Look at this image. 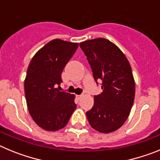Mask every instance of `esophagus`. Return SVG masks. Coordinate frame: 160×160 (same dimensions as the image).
<instances>
[{
	"mask_svg": "<svg viewBox=\"0 0 160 160\" xmlns=\"http://www.w3.org/2000/svg\"><path fill=\"white\" fill-rule=\"evenodd\" d=\"M76 97H77L78 99H80V98H81V97H82V95H77V96H76Z\"/></svg>",
	"mask_w": 160,
	"mask_h": 160,
	"instance_id": "esophagus-1",
	"label": "esophagus"
}]
</instances>
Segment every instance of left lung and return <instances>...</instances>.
<instances>
[{
  "label": "left lung",
  "instance_id": "1",
  "mask_svg": "<svg viewBox=\"0 0 160 160\" xmlns=\"http://www.w3.org/2000/svg\"><path fill=\"white\" fill-rule=\"evenodd\" d=\"M94 80L101 82L102 92L94 96V105L86 113L90 126L108 134L120 128L134 103L135 84L131 67L122 51L105 38L80 42Z\"/></svg>",
  "mask_w": 160,
  "mask_h": 160
}]
</instances>
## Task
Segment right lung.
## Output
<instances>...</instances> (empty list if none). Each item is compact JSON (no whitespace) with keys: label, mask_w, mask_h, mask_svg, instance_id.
Listing matches in <instances>:
<instances>
[{"label":"right lung","mask_w":160,"mask_h":160,"mask_svg":"<svg viewBox=\"0 0 160 160\" xmlns=\"http://www.w3.org/2000/svg\"><path fill=\"white\" fill-rule=\"evenodd\" d=\"M78 45L54 39L40 49L29 64L24 84L27 107L36 124L48 131L63 128L76 108L74 96L61 92L59 85L63 68Z\"/></svg>","instance_id":"add662e5"}]
</instances>
